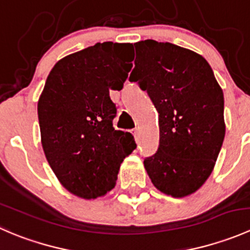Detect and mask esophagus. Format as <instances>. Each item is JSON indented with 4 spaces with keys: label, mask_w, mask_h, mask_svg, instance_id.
Listing matches in <instances>:
<instances>
[{
    "label": "esophagus",
    "mask_w": 250,
    "mask_h": 250,
    "mask_svg": "<svg viewBox=\"0 0 250 250\" xmlns=\"http://www.w3.org/2000/svg\"><path fill=\"white\" fill-rule=\"evenodd\" d=\"M133 135H134V139H135V141H137V143H138V141H139V130H138V129H134V130H133Z\"/></svg>",
    "instance_id": "esophagus-1"
}]
</instances>
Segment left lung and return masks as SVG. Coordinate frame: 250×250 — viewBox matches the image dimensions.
<instances>
[{
  "label": "left lung",
  "mask_w": 250,
  "mask_h": 250,
  "mask_svg": "<svg viewBox=\"0 0 250 250\" xmlns=\"http://www.w3.org/2000/svg\"><path fill=\"white\" fill-rule=\"evenodd\" d=\"M130 82L158 111L160 145L144 166L156 188L181 198L208 179L225 138L224 93L202 55L169 42L134 43Z\"/></svg>",
  "instance_id": "8db88e82"
}]
</instances>
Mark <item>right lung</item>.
<instances>
[{
	"label": "right lung",
	"instance_id": "obj_1",
	"mask_svg": "<svg viewBox=\"0 0 250 250\" xmlns=\"http://www.w3.org/2000/svg\"><path fill=\"white\" fill-rule=\"evenodd\" d=\"M132 43L104 42L62 58L48 75L37 104L41 143L58 180L84 200L115 188L121 163L135 148L133 135L115 130L121 90L132 69Z\"/></svg>",
	"mask_w": 250,
	"mask_h": 250
}]
</instances>
